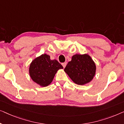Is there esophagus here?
<instances>
[{
  "label": "esophagus",
  "instance_id": "34e87169",
  "mask_svg": "<svg viewBox=\"0 0 124 124\" xmlns=\"http://www.w3.org/2000/svg\"><path fill=\"white\" fill-rule=\"evenodd\" d=\"M66 64H67V63H66V62H64V63H62V65L63 67V68H64V67H66Z\"/></svg>",
  "mask_w": 124,
  "mask_h": 124
}]
</instances>
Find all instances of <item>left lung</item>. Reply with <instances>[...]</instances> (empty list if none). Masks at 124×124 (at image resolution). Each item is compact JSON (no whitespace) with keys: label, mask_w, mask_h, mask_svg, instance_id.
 Returning <instances> with one entry per match:
<instances>
[{"label":"left lung","mask_w":124,"mask_h":124,"mask_svg":"<svg viewBox=\"0 0 124 124\" xmlns=\"http://www.w3.org/2000/svg\"><path fill=\"white\" fill-rule=\"evenodd\" d=\"M64 71L73 82L83 85L93 80L96 72V65L88 54H76L72 57Z\"/></svg>","instance_id":"8db88e82"}]
</instances>
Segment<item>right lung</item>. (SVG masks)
<instances>
[{
  "label": "right lung",
  "instance_id": "1",
  "mask_svg": "<svg viewBox=\"0 0 124 124\" xmlns=\"http://www.w3.org/2000/svg\"><path fill=\"white\" fill-rule=\"evenodd\" d=\"M63 66L57 60H52L50 55L43 54L32 60L30 64V76L35 83L41 87L48 86L55 74Z\"/></svg>",
  "mask_w": 124,
  "mask_h": 124
}]
</instances>
